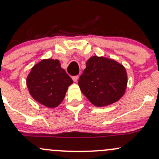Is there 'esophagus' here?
<instances>
[{"label": "esophagus", "mask_w": 159, "mask_h": 159, "mask_svg": "<svg viewBox=\"0 0 159 159\" xmlns=\"http://www.w3.org/2000/svg\"><path fill=\"white\" fill-rule=\"evenodd\" d=\"M78 78H79V77H78V76H74V77H72L73 81H74L75 82H77V81H78Z\"/></svg>", "instance_id": "1"}]
</instances>
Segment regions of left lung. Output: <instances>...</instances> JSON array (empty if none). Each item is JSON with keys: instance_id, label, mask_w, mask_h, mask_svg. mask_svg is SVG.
Instances as JSON below:
<instances>
[{"instance_id": "8db88e82", "label": "left lung", "mask_w": 159, "mask_h": 159, "mask_svg": "<svg viewBox=\"0 0 159 159\" xmlns=\"http://www.w3.org/2000/svg\"><path fill=\"white\" fill-rule=\"evenodd\" d=\"M81 92L96 107L118 101L127 86V75L123 65L110 58L92 56L78 80Z\"/></svg>"}]
</instances>
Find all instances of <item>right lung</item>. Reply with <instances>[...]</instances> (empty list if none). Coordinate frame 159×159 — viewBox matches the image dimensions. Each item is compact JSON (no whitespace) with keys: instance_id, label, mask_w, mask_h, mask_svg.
Here are the masks:
<instances>
[{"instance_id":"obj_1","label":"right lung","mask_w":159,"mask_h":159,"mask_svg":"<svg viewBox=\"0 0 159 159\" xmlns=\"http://www.w3.org/2000/svg\"><path fill=\"white\" fill-rule=\"evenodd\" d=\"M72 83L59 61L50 58L35 65L26 78V85L33 99L49 108L61 103Z\"/></svg>"}]
</instances>
